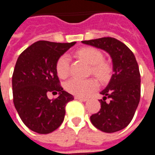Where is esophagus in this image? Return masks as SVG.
<instances>
[{"label": "esophagus", "mask_w": 155, "mask_h": 155, "mask_svg": "<svg viewBox=\"0 0 155 155\" xmlns=\"http://www.w3.org/2000/svg\"><path fill=\"white\" fill-rule=\"evenodd\" d=\"M75 100H77V101H83V102H85V101H88V99L86 98H83V97H79V96H75L74 97Z\"/></svg>", "instance_id": "1"}]
</instances>
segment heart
Returning <instances> with one entry per match:
<instances>
[{
    "instance_id": "b5f03b06",
    "label": "heart",
    "mask_w": 155,
    "mask_h": 155,
    "mask_svg": "<svg viewBox=\"0 0 155 155\" xmlns=\"http://www.w3.org/2000/svg\"><path fill=\"white\" fill-rule=\"evenodd\" d=\"M77 55L83 59L85 62L91 65L92 73L94 76L101 80H106L110 73V68L107 63L104 62V56L101 51L94 48L86 47L82 48L77 51ZM70 64L71 58L69 54H62L58 59L56 63V72L58 75L62 79L66 78L70 74ZM97 83L92 79H80V78H71V80L65 83V90L71 94L79 96L85 97L91 94V92L96 90Z\"/></svg>"
}]
</instances>
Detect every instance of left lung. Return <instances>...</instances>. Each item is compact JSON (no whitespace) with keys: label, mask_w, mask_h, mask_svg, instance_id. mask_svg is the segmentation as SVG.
Masks as SVG:
<instances>
[{"label":"left lung","mask_w":155,"mask_h":155,"mask_svg":"<svg viewBox=\"0 0 155 155\" xmlns=\"http://www.w3.org/2000/svg\"><path fill=\"white\" fill-rule=\"evenodd\" d=\"M110 54L113 74L101 91V108L91 116V123L105 133L123 130L130 123L140 100V74L133 52L117 39L103 37L82 41ZM109 99V101L105 100Z\"/></svg>","instance_id":"1"}]
</instances>
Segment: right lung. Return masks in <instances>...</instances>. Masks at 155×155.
<instances>
[{
	"label": "right lung",
	"instance_id": "right-lung-1",
	"mask_svg": "<svg viewBox=\"0 0 155 155\" xmlns=\"http://www.w3.org/2000/svg\"><path fill=\"white\" fill-rule=\"evenodd\" d=\"M75 43L36 41L17 59L12 75L13 102L23 123L34 132L45 134L59 128L64 120L65 105L74 100L59 84L56 63ZM49 92L59 95L50 100Z\"/></svg>",
	"mask_w": 155,
	"mask_h": 155
}]
</instances>
